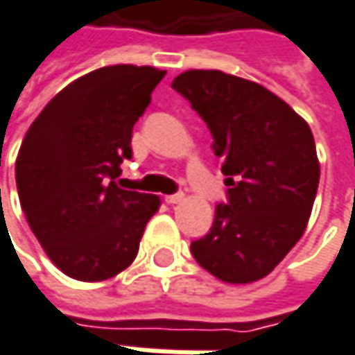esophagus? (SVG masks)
Returning a JSON list of instances; mask_svg holds the SVG:
<instances>
[{
  "label": "esophagus",
  "mask_w": 355,
  "mask_h": 355,
  "mask_svg": "<svg viewBox=\"0 0 355 355\" xmlns=\"http://www.w3.org/2000/svg\"><path fill=\"white\" fill-rule=\"evenodd\" d=\"M180 201H184V193H173V196H166V203H170V205H175V203H180Z\"/></svg>",
  "instance_id": "1"
}]
</instances>
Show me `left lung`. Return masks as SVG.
<instances>
[{
	"mask_svg": "<svg viewBox=\"0 0 355 355\" xmlns=\"http://www.w3.org/2000/svg\"><path fill=\"white\" fill-rule=\"evenodd\" d=\"M171 87L207 124L229 187L191 254L223 282L263 279L302 237L312 213L320 182L312 130L270 90L223 71H185Z\"/></svg>",
	"mask_w": 355,
	"mask_h": 355,
	"instance_id": "8db88e82",
	"label": "left lung"
}]
</instances>
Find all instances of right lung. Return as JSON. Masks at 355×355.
<instances>
[{"label":"right lung","mask_w":355,"mask_h":355,"mask_svg":"<svg viewBox=\"0 0 355 355\" xmlns=\"http://www.w3.org/2000/svg\"><path fill=\"white\" fill-rule=\"evenodd\" d=\"M166 71L114 64L73 80L29 126L15 162L21 209L67 277H116L138 254L159 198L118 187L132 128Z\"/></svg>","instance_id":"add662e5"}]
</instances>
